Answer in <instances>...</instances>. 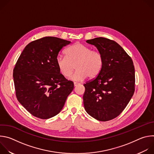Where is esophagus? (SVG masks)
Instances as JSON below:
<instances>
[{
  "label": "esophagus",
  "mask_w": 154,
  "mask_h": 154,
  "mask_svg": "<svg viewBox=\"0 0 154 154\" xmlns=\"http://www.w3.org/2000/svg\"><path fill=\"white\" fill-rule=\"evenodd\" d=\"M74 86H77L78 85H79V83H77V82H74Z\"/></svg>",
  "instance_id": "obj_1"
}]
</instances>
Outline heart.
<instances>
[{"mask_svg":"<svg viewBox=\"0 0 154 154\" xmlns=\"http://www.w3.org/2000/svg\"><path fill=\"white\" fill-rule=\"evenodd\" d=\"M65 53L66 57L60 55L56 58L57 67L64 77L71 74L74 66L76 71L70 77L74 81H80L87 77L94 79L102 71L103 58L99 51H92L90 47L77 42L69 47Z\"/></svg>","mask_w":154,"mask_h":154,"instance_id":"heart-1","label":"heart"}]
</instances>
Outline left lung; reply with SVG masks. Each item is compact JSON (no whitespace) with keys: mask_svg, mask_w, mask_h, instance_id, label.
Listing matches in <instances>:
<instances>
[{"mask_svg":"<svg viewBox=\"0 0 154 154\" xmlns=\"http://www.w3.org/2000/svg\"><path fill=\"white\" fill-rule=\"evenodd\" d=\"M94 45L103 58L99 74L84 84L86 112L100 121L112 120L126 107L135 91V68L132 60L118 44L99 37L86 41Z\"/></svg>","mask_w":154,"mask_h":154,"instance_id":"8db88e82","label":"left lung"}]
</instances>
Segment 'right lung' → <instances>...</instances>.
<instances>
[{"label":"right lung","instance_id":"right-lung-1","mask_svg":"<svg viewBox=\"0 0 154 154\" xmlns=\"http://www.w3.org/2000/svg\"><path fill=\"white\" fill-rule=\"evenodd\" d=\"M71 41L46 36L30 42L13 69L16 97L33 116L46 119L62 109L74 83L60 73L56 58Z\"/></svg>","mask_w":154,"mask_h":154}]
</instances>
